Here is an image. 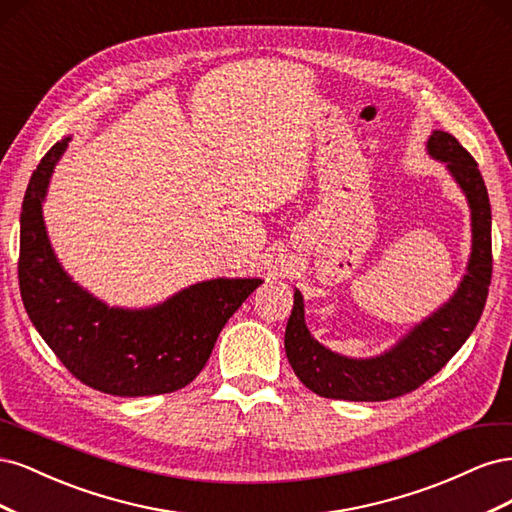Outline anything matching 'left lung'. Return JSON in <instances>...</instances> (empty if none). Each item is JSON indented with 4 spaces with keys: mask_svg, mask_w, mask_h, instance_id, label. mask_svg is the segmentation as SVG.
I'll return each instance as SVG.
<instances>
[{
    "mask_svg": "<svg viewBox=\"0 0 512 512\" xmlns=\"http://www.w3.org/2000/svg\"><path fill=\"white\" fill-rule=\"evenodd\" d=\"M427 149L446 162L468 196L474 235L468 275L451 301L376 359H346L320 346L305 327L301 292H294L284 337L286 356L297 378L320 397L386 401L416 391L453 359L483 314L493 271L491 205L483 175L470 151L448 132H433Z\"/></svg>",
    "mask_w": 512,
    "mask_h": 512,
    "instance_id": "obj_1",
    "label": "left lung"
}]
</instances>
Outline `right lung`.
Returning <instances> with one entry per match:
<instances>
[{
  "label": "right lung",
  "instance_id": "right-lung-1",
  "mask_svg": "<svg viewBox=\"0 0 512 512\" xmlns=\"http://www.w3.org/2000/svg\"><path fill=\"white\" fill-rule=\"evenodd\" d=\"M66 147L68 138L46 151L23 198L19 286L27 314L57 359L91 389L119 397L179 391L200 374L224 324L262 280L203 282L138 312L91 297L59 267L42 222L46 185Z\"/></svg>",
  "mask_w": 512,
  "mask_h": 512
}]
</instances>
